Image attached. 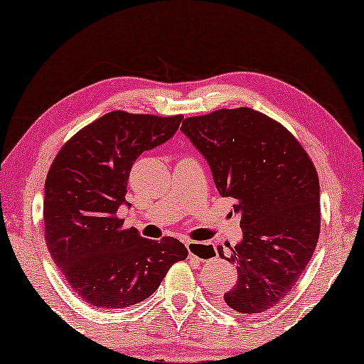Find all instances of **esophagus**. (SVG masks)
Segmentation results:
<instances>
[{
    "label": "esophagus",
    "instance_id": "34e87169",
    "mask_svg": "<svg viewBox=\"0 0 364 364\" xmlns=\"http://www.w3.org/2000/svg\"><path fill=\"white\" fill-rule=\"evenodd\" d=\"M186 247L188 250V257L197 258V260H200V262L210 260V258L217 253L215 247H213V243H210V242H192V240H188L186 243Z\"/></svg>",
    "mask_w": 364,
    "mask_h": 364
}]
</instances>
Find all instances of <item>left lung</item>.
Here are the masks:
<instances>
[{
    "label": "left lung",
    "mask_w": 364,
    "mask_h": 364,
    "mask_svg": "<svg viewBox=\"0 0 364 364\" xmlns=\"http://www.w3.org/2000/svg\"><path fill=\"white\" fill-rule=\"evenodd\" d=\"M222 197L233 198L242 240L225 257L238 280L223 295L238 313L267 311L285 298L311 260L320 235V182L300 142L250 107L183 119Z\"/></svg>",
    "instance_id": "left-lung-1"
}]
</instances>
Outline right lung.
<instances>
[{
  "instance_id": "obj_1",
  "label": "right lung",
  "mask_w": 364,
  "mask_h": 364,
  "mask_svg": "<svg viewBox=\"0 0 364 364\" xmlns=\"http://www.w3.org/2000/svg\"><path fill=\"white\" fill-rule=\"evenodd\" d=\"M182 116L109 112L58 152L44 183V235L54 263L77 296L96 308H127L157 290L186 260L177 238L149 240L117 218L129 172L142 152L167 142Z\"/></svg>"
}]
</instances>
